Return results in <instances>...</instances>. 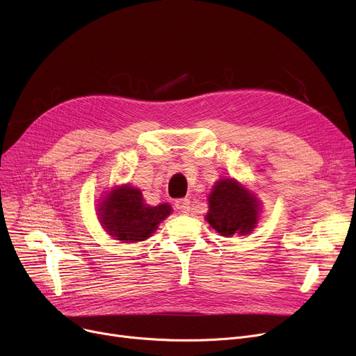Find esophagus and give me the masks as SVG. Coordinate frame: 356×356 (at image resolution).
<instances>
[{
    "label": "esophagus",
    "instance_id": "1",
    "mask_svg": "<svg viewBox=\"0 0 356 356\" xmlns=\"http://www.w3.org/2000/svg\"><path fill=\"white\" fill-rule=\"evenodd\" d=\"M175 207L179 212L186 215V213H189V211H191V200L189 199H179V200H176Z\"/></svg>",
    "mask_w": 356,
    "mask_h": 356
}]
</instances>
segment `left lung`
I'll return each instance as SVG.
<instances>
[{
	"label": "left lung",
	"instance_id": "8db88e82",
	"mask_svg": "<svg viewBox=\"0 0 356 356\" xmlns=\"http://www.w3.org/2000/svg\"><path fill=\"white\" fill-rule=\"evenodd\" d=\"M209 211L204 216L222 236L250 235L259 220L261 202L247 186L235 179H219L208 196Z\"/></svg>",
	"mask_w": 356,
	"mask_h": 356
}]
</instances>
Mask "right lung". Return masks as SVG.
<instances>
[{
  "mask_svg": "<svg viewBox=\"0 0 356 356\" xmlns=\"http://www.w3.org/2000/svg\"><path fill=\"white\" fill-rule=\"evenodd\" d=\"M170 213L168 203L152 207L144 200L141 191L122 184L102 196L97 215L109 236L129 244L148 239Z\"/></svg>",
  "mask_w": 356,
  "mask_h": 356,
  "instance_id": "obj_1",
  "label": "right lung"
}]
</instances>
